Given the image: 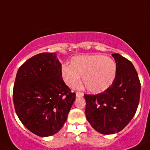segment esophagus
<instances>
[{
	"label": "esophagus",
	"instance_id": "1",
	"mask_svg": "<svg viewBox=\"0 0 150 150\" xmlns=\"http://www.w3.org/2000/svg\"><path fill=\"white\" fill-rule=\"evenodd\" d=\"M83 95H84V94H83V92H76V96L77 97V98H80V97H83Z\"/></svg>",
	"mask_w": 150,
	"mask_h": 150
}]
</instances>
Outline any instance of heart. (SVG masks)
<instances>
[{
	"label": "heart",
	"instance_id": "heart-1",
	"mask_svg": "<svg viewBox=\"0 0 150 150\" xmlns=\"http://www.w3.org/2000/svg\"><path fill=\"white\" fill-rule=\"evenodd\" d=\"M115 61L103 55H82L72 58L71 65L64 64L61 74L63 81L74 88L80 81L92 93H100L110 86L116 75Z\"/></svg>",
	"mask_w": 150,
	"mask_h": 150
}]
</instances>
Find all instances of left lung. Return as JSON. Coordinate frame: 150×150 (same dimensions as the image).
<instances>
[{"label": "left lung", "mask_w": 150, "mask_h": 150, "mask_svg": "<svg viewBox=\"0 0 150 150\" xmlns=\"http://www.w3.org/2000/svg\"><path fill=\"white\" fill-rule=\"evenodd\" d=\"M112 56L117 66L112 85L103 93L84 95L87 120L103 134L122 131L134 117L140 100V83L132 63L120 54Z\"/></svg>", "instance_id": "left-lung-1"}]
</instances>
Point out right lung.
Instances as JSON below:
<instances>
[{
    "instance_id": "obj_1",
    "label": "right lung",
    "mask_w": 150,
    "mask_h": 150,
    "mask_svg": "<svg viewBox=\"0 0 150 150\" xmlns=\"http://www.w3.org/2000/svg\"><path fill=\"white\" fill-rule=\"evenodd\" d=\"M62 64L53 52H43L19 67L13 88L18 119L40 137L55 134L63 127L76 94L63 81Z\"/></svg>"
}]
</instances>
